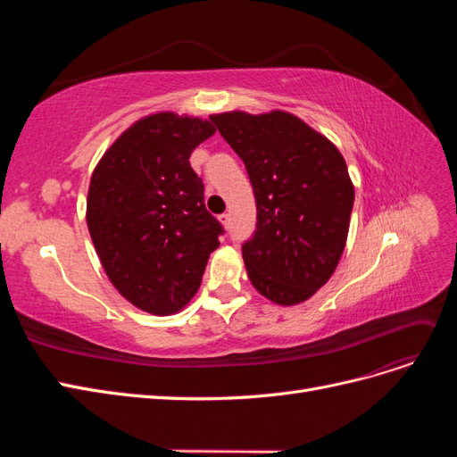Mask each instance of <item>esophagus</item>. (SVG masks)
Listing matches in <instances>:
<instances>
[{"mask_svg":"<svg viewBox=\"0 0 457 457\" xmlns=\"http://www.w3.org/2000/svg\"><path fill=\"white\" fill-rule=\"evenodd\" d=\"M219 223L223 225L225 228H228L230 227V215L228 213H223V215H219Z\"/></svg>","mask_w":457,"mask_h":457,"instance_id":"34e87169","label":"esophagus"}]
</instances>
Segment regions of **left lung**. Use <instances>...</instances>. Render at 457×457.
<instances>
[{
  "mask_svg": "<svg viewBox=\"0 0 457 457\" xmlns=\"http://www.w3.org/2000/svg\"><path fill=\"white\" fill-rule=\"evenodd\" d=\"M244 160L257 228L242 245L247 278L276 305H297L337 269L347 244L354 187L341 152L301 118L272 110L212 114Z\"/></svg>",
  "mask_w": 457,
  "mask_h": 457,
  "instance_id": "8db88e82",
  "label": "left lung"
}]
</instances>
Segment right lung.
I'll list each match as a JSON object with an SVG mask.
<instances>
[{"label":"right lung","mask_w":457,"mask_h":457,"mask_svg":"<svg viewBox=\"0 0 457 457\" xmlns=\"http://www.w3.org/2000/svg\"><path fill=\"white\" fill-rule=\"evenodd\" d=\"M210 120L156 112L137 120L96 163L87 228L108 280L150 314L181 311L198 292L223 227L205 210L190 154Z\"/></svg>","instance_id":"right-lung-1"}]
</instances>
